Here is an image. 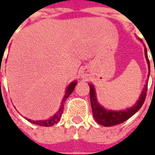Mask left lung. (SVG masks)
Masks as SVG:
<instances>
[{"mask_svg":"<svg viewBox=\"0 0 155 155\" xmlns=\"http://www.w3.org/2000/svg\"><path fill=\"white\" fill-rule=\"evenodd\" d=\"M140 40L141 41V39ZM144 51H145L147 62L148 64V75H147V78H148L149 74H150V64H149V60L147 58V51L146 47L144 49ZM89 86H90L91 104L93 116H94L95 120L100 125H103L104 127H110V126L117 125V124H120L122 122L127 121L128 118H130L134 114H135L138 110H140L142 104H144V101L146 98L147 91V80L146 81V84L141 91L139 100H137V102L132 107L128 108L127 110H110L104 108L102 105L99 104L97 98L96 91H95L93 84H90Z\"/></svg>","mask_w":155,"mask_h":155,"instance_id":"obj_1","label":"left lung"}]
</instances>
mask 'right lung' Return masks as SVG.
Instances as JSON below:
<instances>
[{
    "mask_svg": "<svg viewBox=\"0 0 155 155\" xmlns=\"http://www.w3.org/2000/svg\"><path fill=\"white\" fill-rule=\"evenodd\" d=\"M77 84H78L77 81H73V82H71V83L69 84L68 87L66 88L65 94H64V98H63L62 102H61V106H60L59 110H58V111H57L56 114L53 115L51 118H49V119H47V120H41V121H40V120H39V121H33V120H31V119L27 118V121L32 122L33 124H36V125H39V126H45V127H51V126H53L54 124L58 123V122L60 120L61 116H62L63 114V111H64V102L66 101V99L69 97V96H70V95L72 93V91H74L75 86L77 85Z\"/></svg>",
    "mask_w": 155,
    "mask_h": 155,
    "instance_id": "obj_1",
    "label": "right lung"
}]
</instances>
